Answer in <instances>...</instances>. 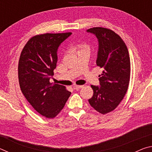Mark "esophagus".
<instances>
[{
	"instance_id": "34e87169",
	"label": "esophagus",
	"mask_w": 152,
	"mask_h": 152,
	"mask_svg": "<svg viewBox=\"0 0 152 152\" xmlns=\"http://www.w3.org/2000/svg\"><path fill=\"white\" fill-rule=\"evenodd\" d=\"M82 87H83V86L75 85V86H73V88H74V89H75V90H78V89H80L81 88H82Z\"/></svg>"
}]
</instances>
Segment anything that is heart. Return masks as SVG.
<instances>
[{"label":"heart","mask_w":152,"mask_h":152,"mask_svg":"<svg viewBox=\"0 0 152 152\" xmlns=\"http://www.w3.org/2000/svg\"><path fill=\"white\" fill-rule=\"evenodd\" d=\"M75 50L78 54L82 52H90V47L86 43H80V44L76 45Z\"/></svg>","instance_id":"b5f03b06"}]
</instances>
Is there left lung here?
Segmentation results:
<instances>
[{"label": "left lung", "mask_w": 152, "mask_h": 152, "mask_svg": "<svg viewBox=\"0 0 152 152\" xmlns=\"http://www.w3.org/2000/svg\"><path fill=\"white\" fill-rule=\"evenodd\" d=\"M86 32L96 36L99 42L96 65L102 68L100 86L91 85L92 107L101 114L117 108L127 92L130 79V58L125 42L113 31L93 27Z\"/></svg>", "instance_id": "obj_1"}]
</instances>
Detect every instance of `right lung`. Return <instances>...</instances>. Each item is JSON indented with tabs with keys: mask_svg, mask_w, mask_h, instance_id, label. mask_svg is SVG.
Masks as SVG:
<instances>
[{
	"mask_svg": "<svg viewBox=\"0 0 152 152\" xmlns=\"http://www.w3.org/2000/svg\"><path fill=\"white\" fill-rule=\"evenodd\" d=\"M72 33H45L28 41L20 53L18 74L20 88L36 111L47 118L55 117L65 105L71 92L50 78L58 61V50Z\"/></svg>",
	"mask_w": 152,
	"mask_h": 152,
	"instance_id": "1",
	"label": "right lung"
}]
</instances>
